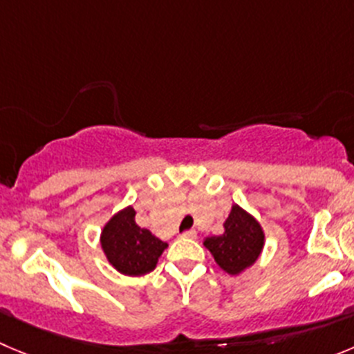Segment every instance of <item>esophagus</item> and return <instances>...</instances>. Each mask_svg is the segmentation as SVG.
<instances>
[{
    "label": "esophagus",
    "mask_w": 354,
    "mask_h": 354,
    "mask_svg": "<svg viewBox=\"0 0 354 354\" xmlns=\"http://www.w3.org/2000/svg\"><path fill=\"white\" fill-rule=\"evenodd\" d=\"M183 236L184 238H196V231H194V230H187V231H184Z\"/></svg>",
    "instance_id": "obj_1"
}]
</instances>
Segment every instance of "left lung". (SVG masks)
Listing matches in <instances>:
<instances>
[{"label": "left lung", "instance_id": "8db88e82", "mask_svg": "<svg viewBox=\"0 0 354 354\" xmlns=\"http://www.w3.org/2000/svg\"><path fill=\"white\" fill-rule=\"evenodd\" d=\"M203 245L222 271L236 276L259 259L264 248V231L254 215L240 205H233L230 217L224 222V233L205 238Z\"/></svg>", "mask_w": 354, "mask_h": 354}]
</instances>
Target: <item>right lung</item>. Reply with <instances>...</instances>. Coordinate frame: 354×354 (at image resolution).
Listing matches in <instances>:
<instances>
[{"mask_svg": "<svg viewBox=\"0 0 354 354\" xmlns=\"http://www.w3.org/2000/svg\"><path fill=\"white\" fill-rule=\"evenodd\" d=\"M100 245L107 261L127 276H142L153 271L165 248V241L136 222V210L127 207L114 214L100 233Z\"/></svg>", "mask_w": 354, "mask_h": 354, "instance_id": "obj_1", "label": "right lung"}]
</instances>
